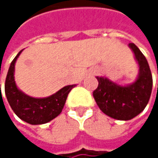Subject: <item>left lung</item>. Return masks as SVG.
I'll list each match as a JSON object with an SVG mask.
<instances>
[{"label":"left lung","instance_id":"left-lung-1","mask_svg":"<svg viewBox=\"0 0 158 158\" xmlns=\"http://www.w3.org/2000/svg\"><path fill=\"white\" fill-rule=\"evenodd\" d=\"M139 65V75L131 85L120 86L107 78L97 77L98 88L93 97L101 110L106 115L120 121H128L147 105L153 87V79L148 62L140 49L134 43L129 44Z\"/></svg>","mask_w":158,"mask_h":158}]
</instances>
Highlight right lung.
<instances>
[{
  "mask_svg": "<svg viewBox=\"0 0 158 158\" xmlns=\"http://www.w3.org/2000/svg\"><path fill=\"white\" fill-rule=\"evenodd\" d=\"M22 50L12 61L5 80V95L11 108L23 121L30 124L47 123L58 116L65 105L69 91L76 85H69L48 98H33L22 92L15 81V65Z\"/></svg>",
  "mask_w": 158,
  "mask_h": 158,
  "instance_id": "obj_1",
  "label": "right lung"
}]
</instances>
